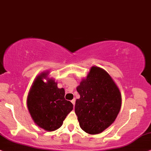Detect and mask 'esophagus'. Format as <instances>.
<instances>
[{
  "label": "esophagus",
  "instance_id": "obj_1",
  "mask_svg": "<svg viewBox=\"0 0 151 151\" xmlns=\"http://www.w3.org/2000/svg\"><path fill=\"white\" fill-rule=\"evenodd\" d=\"M75 101H76V100H75V99H72V101H71V102H72V104H73V105L74 106V104H75Z\"/></svg>",
  "mask_w": 151,
  "mask_h": 151
}]
</instances>
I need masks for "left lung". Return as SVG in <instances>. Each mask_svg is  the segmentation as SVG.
<instances>
[{
    "label": "left lung",
    "mask_w": 151,
    "mask_h": 151,
    "mask_svg": "<svg viewBox=\"0 0 151 151\" xmlns=\"http://www.w3.org/2000/svg\"><path fill=\"white\" fill-rule=\"evenodd\" d=\"M75 113L79 126L90 134L101 133L116 119L122 106V94L110 75L97 66L90 68L77 88Z\"/></svg>",
    "instance_id": "left-lung-1"
}]
</instances>
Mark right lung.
Segmentation results:
<instances>
[{"label": "right lung", "mask_w": 151, "mask_h": 151, "mask_svg": "<svg viewBox=\"0 0 151 151\" xmlns=\"http://www.w3.org/2000/svg\"><path fill=\"white\" fill-rule=\"evenodd\" d=\"M48 75L49 72H43L35 78L28 93L27 106L36 125L51 132L62 126L73 104L65 99L64 88H58L57 82Z\"/></svg>", "instance_id": "1"}]
</instances>
